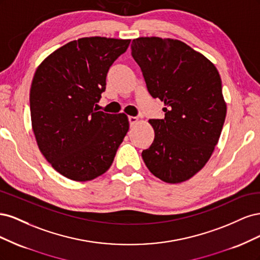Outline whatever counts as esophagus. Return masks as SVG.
<instances>
[{"mask_svg":"<svg viewBox=\"0 0 260 260\" xmlns=\"http://www.w3.org/2000/svg\"><path fill=\"white\" fill-rule=\"evenodd\" d=\"M129 122H130V125L132 127V125H135L138 121H139V118L138 117H135V116H129Z\"/></svg>","mask_w":260,"mask_h":260,"instance_id":"esophagus-1","label":"esophagus"}]
</instances>
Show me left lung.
<instances>
[{
    "label": "left lung",
    "instance_id": "8db88e82",
    "mask_svg": "<svg viewBox=\"0 0 260 260\" xmlns=\"http://www.w3.org/2000/svg\"><path fill=\"white\" fill-rule=\"evenodd\" d=\"M149 94L162 101L164 119H149L155 138L142 152L152 174L180 183L205 166L221 135L226 105L212 62L184 42L158 37L131 44Z\"/></svg>",
    "mask_w": 260,
    "mask_h": 260
}]
</instances>
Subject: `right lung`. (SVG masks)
I'll use <instances>...</instances> for the list:
<instances>
[{
  "mask_svg": "<svg viewBox=\"0 0 260 260\" xmlns=\"http://www.w3.org/2000/svg\"><path fill=\"white\" fill-rule=\"evenodd\" d=\"M130 40L81 38L49 55L30 89L31 123L41 153L74 181H89L112 166L129 130L127 115L98 112L106 76Z\"/></svg>",
  "mask_w": 260,
  "mask_h": 260,
  "instance_id": "1",
  "label": "right lung"
}]
</instances>
